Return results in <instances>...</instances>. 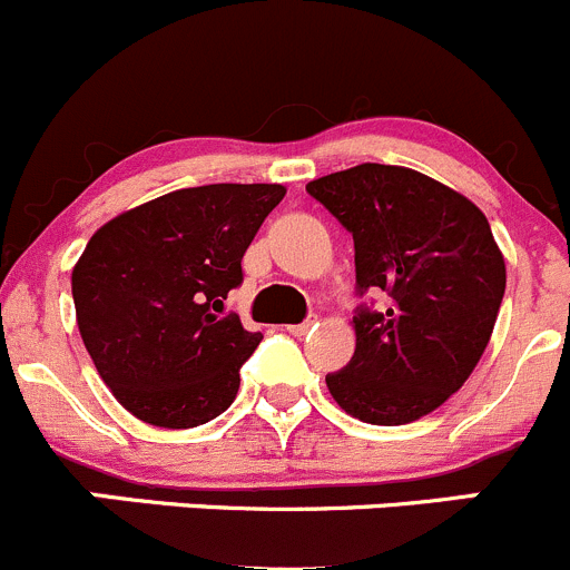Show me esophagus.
<instances>
[{
    "mask_svg": "<svg viewBox=\"0 0 570 570\" xmlns=\"http://www.w3.org/2000/svg\"><path fill=\"white\" fill-rule=\"evenodd\" d=\"M312 328H317V317H308L297 325H286V331H289L292 336H303V334H308Z\"/></svg>",
    "mask_w": 570,
    "mask_h": 570,
    "instance_id": "34e87169",
    "label": "esophagus"
}]
</instances>
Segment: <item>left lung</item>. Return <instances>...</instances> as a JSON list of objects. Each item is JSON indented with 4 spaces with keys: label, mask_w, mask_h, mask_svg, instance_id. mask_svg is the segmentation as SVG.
<instances>
[{
    "label": "left lung",
    "mask_w": 570,
    "mask_h": 570,
    "mask_svg": "<svg viewBox=\"0 0 570 570\" xmlns=\"http://www.w3.org/2000/svg\"><path fill=\"white\" fill-rule=\"evenodd\" d=\"M353 234L358 292L390 295L358 308L356 351L325 375L334 401L373 425H403L443 406L482 358L507 267L488 217L460 191L406 167L358 164L306 186Z\"/></svg>",
    "instance_id": "left-lung-1"
}]
</instances>
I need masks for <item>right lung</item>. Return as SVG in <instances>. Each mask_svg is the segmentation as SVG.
<instances>
[{
	"mask_svg": "<svg viewBox=\"0 0 570 570\" xmlns=\"http://www.w3.org/2000/svg\"><path fill=\"white\" fill-rule=\"evenodd\" d=\"M281 184L178 189L119 214L71 269L77 328L116 401L161 429H195L234 403L262 334L223 303Z\"/></svg>",
	"mask_w": 570,
	"mask_h": 570,
	"instance_id": "obj_1",
	"label": "right lung"
}]
</instances>
